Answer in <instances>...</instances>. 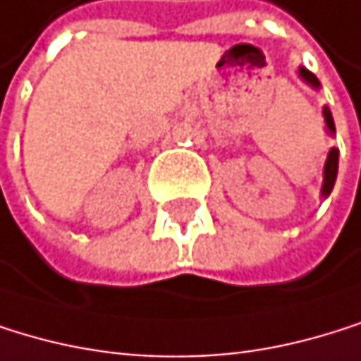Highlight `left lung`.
<instances>
[{
  "mask_svg": "<svg viewBox=\"0 0 361 361\" xmlns=\"http://www.w3.org/2000/svg\"><path fill=\"white\" fill-rule=\"evenodd\" d=\"M300 75L305 78V80L312 85V87H318V78L305 69V67H300ZM324 121H326V126H329L331 133H336V126H334V119H331V111L329 109H324ZM336 174H338V150L331 148L329 157H326V163H324V183H322V194L324 196H329L331 194V189H334V183H336Z\"/></svg>",
  "mask_w": 361,
  "mask_h": 361,
  "instance_id": "obj_1",
  "label": "left lung"
}]
</instances>
